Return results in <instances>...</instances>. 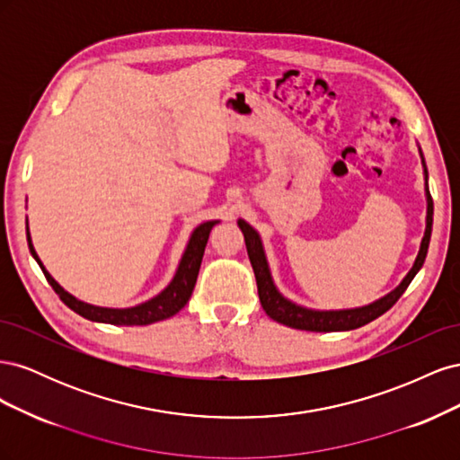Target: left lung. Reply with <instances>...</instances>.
Instances as JSON below:
<instances>
[{"instance_id":"8db88e82","label":"left lung","mask_w":460,"mask_h":460,"mask_svg":"<svg viewBox=\"0 0 460 460\" xmlns=\"http://www.w3.org/2000/svg\"><path fill=\"white\" fill-rule=\"evenodd\" d=\"M424 163V159H422ZM426 169V164H424ZM426 172V196H428V217H426V232L420 243V252L419 257H416L412 269L409 274L402 278V282L387 294L385 297L374 301L367 307L360 309H347V311H311L299 307V305L288 301L286 297L280 296V291L276 289L270 270L267 264V257H264L262 252V243L259 234L247 225L245 220H238V225L243 232L245 238V247H247V255L249 261H252V267L255 272V280H257V289H259V299H261V307L264 309L272 320L280 323L289 328H297V330H307V332H343V330H355L372 323L374 318L382 316L385 311H389L397 303V299L405 294V289L412 282V278L416 276L422 269V264L428 255V245L431 238V222H434V201H431L429 190H428V171Z\"/></svg>"}]
</instances>
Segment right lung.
Segmentation results:
<instances>
[{
	"instance_id": "right-lung-1",
	"label": "right lung",
	"mask_w": 460,
	"mask_h": 460,
	"mask_svg": "<svg viewBox=\"0 0 460 460\" xmlns=\"http://www.w3.org/2000/svg\"><path fill=\"white\" fill-rule=\"evenodd\" d=\"M215 225L217 220L203 222L201 226L193 230L172 282L166 286L157 297H153L142 305H136V307H130V309H103V307H93V305H88L84 301H78L76 297L68 294V291H65L58 282H55L51 274L44 269V264H41V261L34 252L29 232H26V240H29L32 257L38 261L40 269L44 270L46 280L49 282V286L55 289V294L59 296V299L66 305L68 309H73L75 313H78L80 316H84L88 320H93V323H105V324H115V326H146V324L159 323V320H164V318H171L188 303L193 288H196L208 234H211V228Z\"/></svg>"
}]
</instances>
